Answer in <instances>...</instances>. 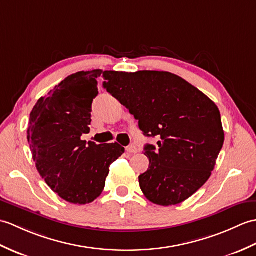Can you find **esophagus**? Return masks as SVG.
Masks as SVG:
<instances>
[{
  "instance_id": "1",
  "label": "esophagus",
  "mask_w": 256,
  "mask_h": 256,
  "mask_svg": "<svg viewBox=\"0 0 256 256\" xmlns=\"http://www.w3.org/2000/svg\"><path fill=\"white\" fill-rule=\"evenodd\" d=\"M126 151L128 153H137L139 151V149L134 144H132V146H129L126 148Z\"/></svg>"
}]
</instances>
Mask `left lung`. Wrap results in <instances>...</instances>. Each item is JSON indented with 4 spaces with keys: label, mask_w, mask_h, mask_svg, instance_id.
<instances>
[{
    "label": "left lung",
    "mask_w": 256,
    "mask_h": 256,
    "mask_svg": "<svg viewBox=\"0 0 256 256\" xmlns=\"http://www.w3.org/2000/svg\"><path fill=\"white\" fill-rule=\"evenodd\" d=\"M104 88L126 106L146 137L150 161L139 176L151 202L178 205L206 183L222 149L224 132L217 105L184 78L163 71H105Z\"/></svg>",
    "instance_id": "8db88e82"
}]
</instances>
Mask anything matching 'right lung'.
Returning <instances> with one entry per match:
<instances>
[{"instance_id":"add662e5","label":"right lung","mask_w":256,"mask_h":256,"mask_svg":"<svg viewBox=\"0 0 256 256\" xmlns=\"http://www.w3.org/2000/svg\"><path fill=\"white\" fill-rule=\"evenodd\" d=\"M102 74V70H92L66 78L48 96L38 100L28 122L27 139L39 174L71 204L94 202L104 190L110 164L124 152L117 142L81 140L83 134L90 132L92 103Z\"/></svg>"}]
</instances>
